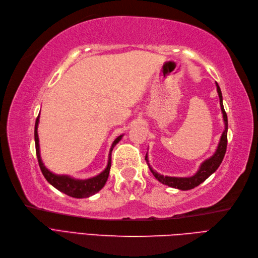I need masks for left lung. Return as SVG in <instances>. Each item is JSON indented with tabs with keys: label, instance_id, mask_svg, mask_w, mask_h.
<instances>
[{
	"label": "left lung",
	"instance_id": "obj_1",
	"mask_svg": "<svg viewBox=\"0 0 258 258\" xmlns=\"http://www.w3.org/2000/svg\"><path fill=\"white\" fill-rule=\"evenodd\" d=\"M217 85V91L218 94L220 97V105H221V110L223 113V120H224V124H225V128H224L223 134L221 136L220 143L218 145L217 150H215L214 154L212 156H210L209 159H207L206 161H204L202 163V165L199 166V169L197 170V172L192 177H168V176H163V174L156 172L151 166L149 164V160H148V155L146 154V161L147 164L150 168L151 172L153 173V176L155 177V179L159 180L161 183L168 185L170 187L173 188H178V189H182V190H187L190 188H194L195 186H198L201 183L209 178L211 174L219 168V166L221 165L224 155L226 153V148H227V130H228V121H227V114L224 110V106H223V96H222V92L221 89L218 85V82H215Z\"/></svg>",
	"mask_w": 258,
	"mask_h": 258
}]
</instances>
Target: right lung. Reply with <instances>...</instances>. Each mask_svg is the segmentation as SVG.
Instances as JSON below:
<instances>
[{"label":"right lung","instance_id":"1","mask_svg":"<svg viewBox=\"0 0 258 258\" xmlns=\"http://www.w3.org/2000/svg\"><path fill=\"white\" fill-rule=\"evenodd\" d=\"M39 122V115L35 122V130H34V138H35V148H36V156L38 160V164L41 172H43L44 177L46 180L50 183L52 186H54L56 189H59L60 192L69 195L74 198H86L90 197L94 194H96L98 190H101L104 185L106 184V181L109 176V170L111 167V152L113 150L114 146L117 145L119 141L122 139L123 135H120L114 139V141L111 145L109 155H108V164L107 167L95 177L89 178V179H75L71 176H66V174H56L51 172L49 169L46 168L43 161L40 157V151H39V139L37 134V127Z\"/></svg>","mask_w":258,"mask_h":258}]
</instances>
